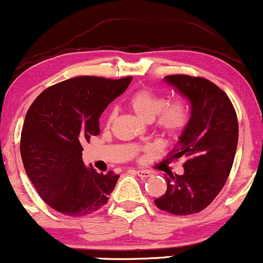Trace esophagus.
Instances as JSON below:
<instances>
[{"instance_id":"esophagus-1","label":"esophagus","mask_w":263,"mask_h":263,"mask_svg":"<svg viewBox=\"0 0 263 263\" xmlns=\"http://www.w3.org/2000/svg\"><path fill=\"white\" fill-rule=\"evenodd\" d=\"M135 174H137V176L139 177V178H143V179H145V178L152 177L151 172L143 171V169H137V171H135Z\"/></svg>"}]
</instances>
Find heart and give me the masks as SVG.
I'll list each match as a JSON object with an SVG mask.
<instances>
[{
    "label": "heart",
    "instance_id": "obj_1",
    "mask_svg": "<svg viewBox=\"0 0 263 263\" xmlns=\"http://www.w3.org/2000/svg\"><path fill=\"white\" fill-rule=\"evenodd\" d=\"M129 106L138 118L152 121L157 117L155 126L163 137H176L187 126L189 121V106L184 99H174L165 104V99L146 89L137 90L129 98ZM112 119L109 115L108 124Z\"/></svg>",
    "mask_w": 263,
    "mask_h": 263
}]
</instances>
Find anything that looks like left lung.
Listing matches in <instances>:
<instances>
[{"instance_id":"1","label":"left lung","mask_w":263,"mask_h":263,"mask_svg":"<svg viewBox=\"0 0 263 263\" xmlns=\"http://www.w3.org/2000/svg\"><path fill=\"white\" fill-rule=\"evenodd\" d=\"M164 80L188 99L191 118L169 160L184 157V173L165 177L166 192L154 200L159 210L198 213L213 202L227 180L238 143V120L230 98L204 78L169 75Z\"/></svg>"}]
</instances>
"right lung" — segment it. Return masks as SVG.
Returning <instances> with one entry per match:
<instances>
[{"label": "right lung", "instance_id": "obj_1", "mask_svg": "<svg viewBox=\"0 0 263 263\" xmlns=\"http://www.w3.org/2000/svg\"><path fill=\"white\" fill-rule=\"evenodd\" d=\"M132 79H69L47 87L30 106L21 133L22 163L52 210L81 217L108 203L119 176L85 166L83 144L99 135V118Z\"/></svg>", "mask_w": 263, "mask_h": 263}]
</instances>
